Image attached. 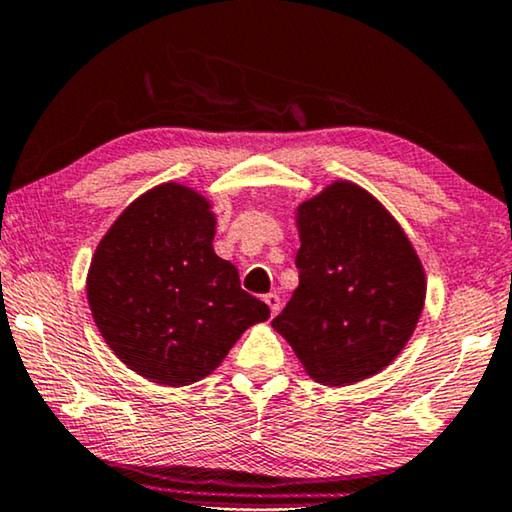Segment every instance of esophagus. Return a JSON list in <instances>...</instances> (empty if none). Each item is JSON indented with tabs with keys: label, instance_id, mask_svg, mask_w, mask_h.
Masks as SVG:
<instances>
[{
	"label": "esophagus",
	"instance_id": "esophagus-1",
	"mask_svg": "<svg viewBox=\"0 0 512 512\" xmlns=\"http://www.w3.org/2000/svg\"><path fill=\"white\" fill-rule=\"evenodd\" d=\"M263 300H265V305L270 307V314H272V316H277V314H279V307H281L279 295H277V293H268V295H265Z\"/></svg>",
	"mask_w": 512,
	"mask_h": 512
}]
</instances>
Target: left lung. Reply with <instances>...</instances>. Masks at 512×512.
Masks as SVG:
<instances>
[{
	"instance_id": "obj_1",
	"label": "left lung",
	"mask_w": 512,
	"mask_h": 512,
	"mask_svg": "<svg viewBox=\"0 0 512 512\" xmlns=\"http://www.w3.org/2000/svg\"><path fill=\"white\" fill-rule=\"evenodd\" d=\"M300 284L272 328L311 379L351 385L402 353L425 305V270L392 214L337 180L298 205Z\"/></svg>"
}]
</instances>
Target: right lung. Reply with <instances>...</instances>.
Masks as SVG:
<instances>
[{
    "instance_id": "add662e5",
    "label": "right lung",
    "mask_w": 512,
    "mask_h": 512,
    "mask_svg": "<svg viewBox=\"0 0 512 512\" xmlns=\"http://www.w3.org/2000/svg\"><path fill=\"white\" fill-rule=\"evenodd\" d=\"M210 201L177 182L124 210L96 247L87 302L113 353L152 383L180 388L221 365L270 309L242 291L233 263L214 254Z\"/></svg>"
}]
</instances>
